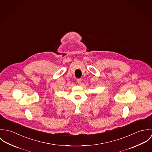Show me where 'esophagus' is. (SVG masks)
<instances>
[{
	"label": "esophagus",
	"mask_w": 152,
	"mask_h": 152,
	"mask_svg": "<svg viewBox=\"0 0 152 152\" xmlns=\"http://www.w3.org/2000/svg\"><path fill=\"white\" fill-rule=\"evenodd\" d=\"M81 81H82V79H81V78H78V79H77V83H78L79 84H80L81 83Z\"/></svg>",
	"instance_id": "34e87169"
}]
</instances>
